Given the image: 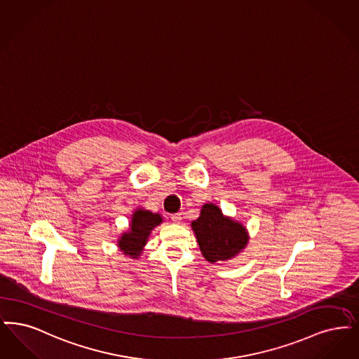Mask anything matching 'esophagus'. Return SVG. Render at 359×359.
<instances>
[{"instance_id": "34e87169", "label": "esophagus", "mask_w": 359, "mask_h": 359, "mask_svg": "<svg viewBox=\"0 0 359 359\" xmlns=\"http://www.w3.org/2000/svg\"><path fill=\"white\" fill-rule=\"evenodd\" d=\"M181 219H182V215H181V213H174V215H172V222L178 224Z\"/></svg>"}]
</instances>
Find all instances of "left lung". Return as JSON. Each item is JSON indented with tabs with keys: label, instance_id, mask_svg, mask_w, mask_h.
<instances>
[{
	"label": "left lung",
	"instance_id": "8db88e82",
	"mask_svg": "<svg viewBox=\"0 0 359 359\" xmlns=\"http://www.w3.org/2000/svg\"><path fill=\"white\" fill-rule=\"evenodd\" d=\"M203 257L210 262H225L244 250L248 243L245 228L222 216L219 206L205 203L200 217L191 222Z\"/></svg>",
	"mask_w": 359,
	"mask_h": 359
}]
</instances>
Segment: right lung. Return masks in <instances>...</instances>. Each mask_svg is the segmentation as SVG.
<instances>
[{
    "label": "right lung",
    "mask_w": 359,
    "mask_h": 359,
    "mask_svg": "<svg viewBox=\"0 0 359 359\" xmlns=\"http://www.w3.org/2000/svg\"><path fill=\"white\" fill-rule=\"evenodd\" d=\"M162 222V217L156 213H151L149 210H138L133 215L131 226L127 233L122 234L118 245L123 250L125 255H130L131 257H138L143 245L147 241V237L153 228Z\"/></svg>",
    "instance_id": "add662e5"
}]
</instances>
